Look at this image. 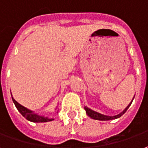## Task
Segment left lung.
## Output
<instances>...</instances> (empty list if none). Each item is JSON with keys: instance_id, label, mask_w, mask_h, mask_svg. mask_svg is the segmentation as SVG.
Instances as JSON below:
<instances>
[{"instance_id": "8db88e82", "label": "left lung", "mask_w": 148, "mask_h": 148, "mask_svg": "<svg viewBox=\"0 0 148 148\" xmlns=\"http://www.w3.org/2000/svg\"><path fill=\"white\" fill-rule=\"evenodd\" d=\"M134 99V98H133ZM132 101H133V99H132ZM131 103H129V105L126 107L124 110L121 113V114H117V115H116V116H106V115H103V114H99V113H97V112H95V111L92 110H90V109H89L88 107H87V106H85L84 109L85 110H86V113H87V114L90 117H91L92 119H95V120H99V121H110V120H114V119H117V118H118V117H121L123 114L125 113L126 111H127V110L129 108V106H131L132 104Z\"/></svg>"}]
</instances>
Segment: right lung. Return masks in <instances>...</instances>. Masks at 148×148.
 I'll use <instances>...</instances> for the list:
<instances>
[{"label": "right lung", "instance_id": "add662e5", "mask_svg": "<svg viewBox=\"0 0 148 148\" xmlns=\"http://www.w3.org/2000/svg\"><path fill=\"white\" fill-rule=\"evenodd\" d=\"M12 101H13L14 104L16 106L17 110L19 111V113L22 114L26 119L30 121H32V122H47V121H51L53 120V118L44 117L42 116L38 115L37 114H34L33 111L30 110L24 106H23L22 105H20L19 103H18L12 97Z\"/></svg>", "mask_w": 148, "mask_h": 148}]
</instances>
